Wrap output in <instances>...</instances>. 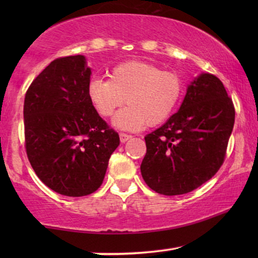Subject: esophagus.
<instances>
[{
    "instance_id": "obj_1",
    "label": "esophagus",
    "mask_w": 258,
    "mask_h": 258,
    "mask_svg": "<svg viewBox=\"0 0 258 258\" xmlns=\"http://www.w3.org/2000/svg\"><path fill=\"white\" fill-rule=\"evenodd\" d=\"M133 139L132 135H128V134H124V133H121L119 134V140H121L122 143H125L126 141Z\"/></svg>"
}]
</instances>
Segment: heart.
I'll return each mask as SVG.
<instances>
[{"label":"heart","mask_w":258,"mask_h":258,"mask_svg":"<svg viewBox=\"0 0 258 258\" xmlns=\"http://www.w3.org/2000/svg\"><path fill=\"white\" fill-rule=\"evenodd\" d=\"M183 95V81L178 74L162 70L154 63L126 61L109 72V80L94 77L88 84V96L98 114L114 118V125L123 130H141L163 123L175 111Z\"/></svg>","instance_id":"obj_1"}]
</instances>
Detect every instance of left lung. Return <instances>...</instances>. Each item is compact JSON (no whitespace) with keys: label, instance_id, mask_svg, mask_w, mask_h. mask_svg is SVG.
Masks as SVG:
<instances>
[{"label":"left lung","instance_id":"left-lung-1","mask_svg":"<svg viewBox=\"0 0 258 258\" xmlns=\"http://www.w3.org/2000/svg\"><path fill=\"white\" fill-rule=\"evenodd\" d=\"M234 123V103L223 83L202 73L188 86L179 110L144 137V182L167 196L199 188L223 164Z\"/></svg>","mask_w":258,"mask_h":258}]
</instances>
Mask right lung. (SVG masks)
Wrapping results in <instances>:
<instances>
[{"mask_svg":"<svg viewBox=\"0 0 258 258\" xmlns=\"http://www.w3.org/2000/svg\"><path fill=\"white\" fill-rule=\"evenodd\" d=\"M90 75L83 55L56 58L24 97L28 160L45 185L64 196L96 191L119 144L88 96Z\"/></svg>","mask_w":258,"mask_h":258,"instance_id":"obj_1","label":"right lung"}]
</instances>
